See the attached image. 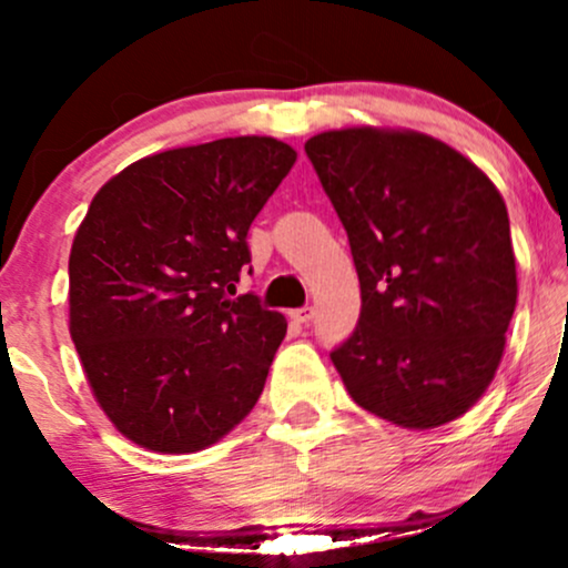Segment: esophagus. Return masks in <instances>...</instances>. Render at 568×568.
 Instances as JSON below:
<instances>
[{"label": "esophagus", "mask_w": 568, "mask_h": 568, "mask_svg": "<svg viewBox=\"0 0 568 568\" xmlns=\"http://www.w3.org/2000/svg\"><path fill=\"white\" fill-rule=\"evenodd\" d=\"M312 317H315V310H312V306H298V310H291V321L298 325H306Z\"/></svg>", "instance_id": "esophagus-1"}]
</instances>
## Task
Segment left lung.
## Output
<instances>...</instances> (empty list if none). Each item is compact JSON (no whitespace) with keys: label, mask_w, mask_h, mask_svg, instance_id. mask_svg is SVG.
<instances>
[{"label":"left lung","mask_w":568,"mask_h":568,"mask_svg":"<svg viewBox=\"0 0 568 568\" xmlns=\"http://www.w3.org/2000/svg\"><path fill=\"white\" fill-rule=\"evenodd\" d=\"M304 152L361 280V321L331 352L344 387L397 427L459 419L497 374L518 298L499 189L416 130H328Z\"/></svg>","instance_id":"1"}]
</instances>
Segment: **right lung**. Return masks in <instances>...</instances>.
Instances as JSON below:
<instances>
[{
    "instance_id": "obj_1",
    "label": "right lung",
    "mask_w": 568,
    "mask_h": 568,
    "mask_svg": "<svg viewBox=\"0 0 568 568\" xmlns=\"http://www.w3.org/2000/svg\"><path fill=\"white\" fill-rule=\"evenodd\" d=\"M296 162L237 135L143 158L98 189L69 256V331L109 422L194 454L251 414L285 317L237 293L247 230Z\"/></svg>"
}]
</instances>
